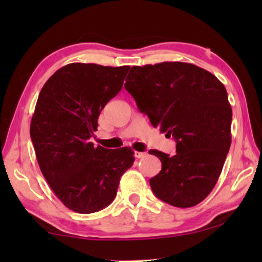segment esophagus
<instances>
[{
    "instance_id": "34e87169",
    "label": "esophagus",
    "mask_w": 262,
    "mask_h": 262,
    "mask_svg": "<svg viewBox=\"0 0 262 262\" xmlns=\"http://www.w3.org/2000/svg\"><path fill=\"white\" fill-rule=\"evenodd\" d=\"M145 155H147V152H141V151H135V154H134V156L136 157V158H143Z\"/></svg>"
}]
</instances>
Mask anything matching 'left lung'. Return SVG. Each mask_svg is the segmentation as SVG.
Returning a JSON list of instances; mask_svg holds the SVG:
<instances>
[{"label": "left lung", "instance_id": "1", "mask_svg": "<svg viewBox=\"0 0 262 262\" xmlns=\"http://www.w3.org/2000/svg\"><path fill=\"white\" fill-rule=\"evenodd\" d=\"M125 88L151 125L177 142L174 156L149 151L162 162L150 179L152 192L171 206H196L215 187L231 145L225 86L198 66L162 62L132 67Z\"/></svg>", "mask_w": 262, "mask_h": 262}]
</instances>
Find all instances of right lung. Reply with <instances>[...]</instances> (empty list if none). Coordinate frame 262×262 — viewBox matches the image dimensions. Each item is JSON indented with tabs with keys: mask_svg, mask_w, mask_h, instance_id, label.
Here are the masks:
<instances>
[{
	"mask_svg": "<svg viewBox=\"0 0 262 262\" xmlns=\"http://www.w3.org/2000/svg\"><path fill=\"white\" fill-rule=\"evenodd\" d=\"M129 68L70 63L56 70L39 94L30 126L35 156L57 199L75 212L107 207L135 161L132 149L90 142L101 110L121 90Z\"/></svg>",
	"mask_w": 262,
	"mask_h": 262,
	"instance_id": "add662e5",
	"label": "right lung"
}]
</instances>
